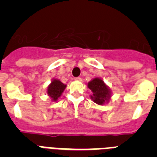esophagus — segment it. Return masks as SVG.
Wrapping results in <instances>:
<instances>
[{"mask_svg":"<svg viewBox=\"0 0 157 157\" xmlns=\"http://www.w3.org/2000/svg\"><path fill=\"white\" fill-rule=\"evenodd\" d=\"M75 79L77 80V81H82V78H80V77H76V78H75Z\"/></svg>","mask_w":157,"mask_h":157,"instance_id":"esophagus-1","label":"esophagus"}]
</instances>
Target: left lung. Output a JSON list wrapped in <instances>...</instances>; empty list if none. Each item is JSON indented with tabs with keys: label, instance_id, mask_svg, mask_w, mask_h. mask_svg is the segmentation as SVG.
Instances as JSON below:
<instances>
[{
	"label": "left lung",
	"instance_id": "obj_1",
	"mask_svg": "<svg viewBox=\"0 0 157 157\" xmlns=\"http://www.w3.org/2000/svg\"><path fill=\"white\" fill-rule=\"evenodd\" d=\"M88 87L93 92L91 98L98 105H103L110 98V90L100 78H94L88 83Z\"/></svg>",
	"mask_w": 157,
	"mask_h": 157
}]
</instances>
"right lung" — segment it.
<instances>
[{
	"mask_svg": "<svg viewBox=\"0 0 157 157\" xmlns=\"http://www.w3.org/2000/svg\"><path fill=\"white\" fill-rule=\"evenodd\" d=\"M65 88H66V85L63 84L59 80L54 79L51 82L50 85L48 86V94L53 101H56L60 97Z\"/></svg>",
	"mask_w": 157,
	"mask_h": 157,
	"instance_id": "obj_1",
	"label": "right lung"
}]
</instances>
